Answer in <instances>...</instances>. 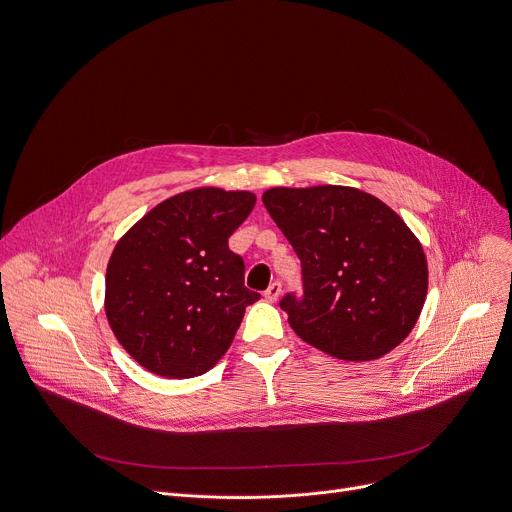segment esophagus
Returning <instances> with one entry per match:
<instances>
[{"label":"esophagus","mask_w":512,"mask_h":512,"mask_svg":"<svg viewBox=\"0 0 512 512\" xmlns=\"http://www.w3.org/2000/svg\"><path fill=\"white\" fill-rule=\"evenodd\" d=\"M280 291H282L280 282H272V285L264 291V299H266L268 303H274V301L280 297Z\"/></svg>","instance_id":"obj_1"}]
</instances>
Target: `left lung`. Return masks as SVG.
I'll return each mask as SVG.
<instances>
[{
  "label": "left lung",
  "instance_id": "1",
  "mask_svg": "<svg viewBox=\"0 0 512 512\" xmlns=\"http://www.w3.org/2000/svg\"><path fill=\"white\" fill-rule=\"evenodd\" d=\"M262 203L303 268V297L280 309L313 348L376 360L415 327L427 297L421 242L386 203L354 187H274Z\"/></svg>",
  "mask_w": 512,
  "mask_h": 512
}]
</instances>
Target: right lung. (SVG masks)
<instances>
[{
    "instance_id": "obj_1",
    "label": "right lung",
    "mask_w": 512,
    "mask_h": 512,
    "mask_svg": "<svg viewBox=\"0 0 512 512\" xmlns=\"http://www.w3.org/2000/svg\"><path fill=\"white\" fill-rule=\"evenodd\" d=\"M254 203L250 191H185L150 209L113 248L105 315L148 372L201 376L232 346L260 295L244 287V260L227 240Z\"/></svg>"
}]
</instances>
